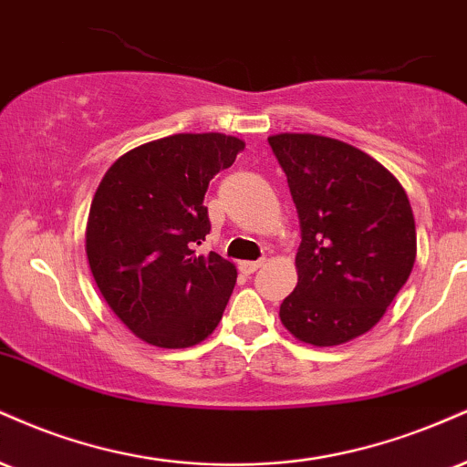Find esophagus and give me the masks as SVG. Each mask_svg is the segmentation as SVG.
<instances>
[{"label":"esophagus","instance_id":"obj_1","mask_svg":"<svg viewBox=\"0 0 467 467\" xmlns=\"http://www.w3.org/2000/svg\"><path fill=\"white\" fill-rule=\"evenodd\" d=\"M263 263H265V261H241V263H239V269H241V272H244V274H254L256 269L263 265Z\"/></svg>","mask_w":467,"mask_h":467}]
</instances>
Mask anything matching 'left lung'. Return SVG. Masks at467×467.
<instances>
[{
    "label": "left lung",
    "mask_w": 467,
    "mask_h": 467,
    "mask_svg": "<svg viewBox=\"0 0 467 467\" xmlns=\"http://www.w3.org/2000/svg\"><path fill=\"white\" fill-rule=\"evenodd\" d=\"M267 141L302 234L297 285L280 305V322L305 344H346L380 322L411 274V204L379 161L344 141L294 132Z\"/></svg>",
    "instance_id": "1"
}]
</instances>
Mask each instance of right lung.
<instances>
[{"label": "right lung", "instance_id": "right-lung-1", "mask_svg": "<svg viewBox=\"0 0 467 467\" xmlns=\"http://www.w3.org/2000/svg\"><path fill=\"white\" fill-rule=\"evenodd\" d=\"M245 143L219 132L171 134L119 156L88 211L91 274L117 317L145 344L189 348L217 328L237 269L215 252L204 195Z\"/></svg>", "mask_w": 467, "mask_h": 467}]
</instances>
